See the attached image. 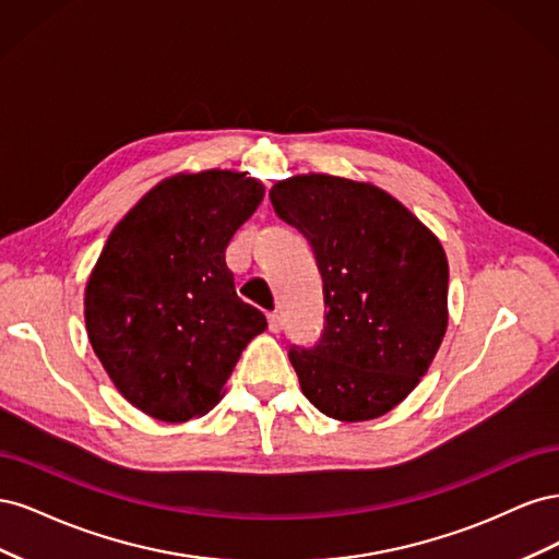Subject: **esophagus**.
Masks as SVG:
<instances>
[{
    "label": "esophagus",
    "instance_id": "34e87169",
    "mask_svg": "<svg viewBox=\"0 0 559 559\" xmlns=\"http://www.w3.org/2000/svg\"><path fill=\"white\" fill-rule=\"evenodd\" d=\"M267 329L273 333H280L282 331V317L277 312H270L267 314Z\"/></svg>",
    "mask_w": 559,
    "mask_h": 559
}]
</instances>
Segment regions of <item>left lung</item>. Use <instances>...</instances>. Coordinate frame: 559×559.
I'll return each mask as SVG.
<instances>
[{
    "label": "left lung",
    "instance_id": "1",
    "mask_svg": "<svg viewBox=\"0 0 559 559\" xmlns=\"http://www.w3.org/2000/svg\"><path fill=\"white\" fill-rule=\"evenodd\" d=\"M280 218L310 242L326 321L289 359L302 394L337 421L389 413L427 373L448 331V257L436 233L370 181L324 173L270 189Z\"/></svg>",
    "mask_w": 559,
    "mask_h": 559
}]
</instances>
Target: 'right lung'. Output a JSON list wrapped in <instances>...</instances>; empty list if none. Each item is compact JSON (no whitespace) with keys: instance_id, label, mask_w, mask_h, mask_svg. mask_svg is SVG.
<instances>
[{"instance_id":"1","label":"right lung","mask_w":559,"mask_h":559,"mask_svg":"<svg viewBox=\"0 0 559 559\" xmlns=\"http://www.w3.org/2000/svg\"><path fill=\"white\" fill-rule=\"evenodd\" d=\"M263 193L247 173H177L109 233L83 319L109 380L144 415L170 425L207 415L242 349L265 331L226 267V247Z\"/></svg>"}]
</instances>
